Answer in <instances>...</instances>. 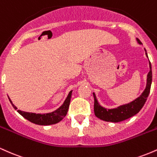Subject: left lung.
<instances>
[{
  "label": "left lung",
  "mask_w": 157,
  "mask_h": 157,
  "mask_svg": "<svg viewBox=\"0 0 157 157\" xmlns=\"http://www.w3.org/2000/svg\"><path fill=\"white\" fill-rule=\"evenodd\" d=\"M136 40H137L139 44H142L140 40L138 38H136ZM145 54L147 57V52H145ZM149 66H150V71L147 74V85L145 91L142 92V94L138 98H136V100H134L130 103L119 106L117 109H106L99 104V102L97 100L96 96H95V94L93 93L94 97V110L95 116L100 120L106 122H119L127 120V119L136 114L143 107L144 104L146 102L149 93H150L151 82H152V70H151V64L150 61H149Z\"/></svg>",
  "instance_id": "1"
}]
</instances>
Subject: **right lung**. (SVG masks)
I'll use <instances>...</instances> for the list:
<instances>
[{
  "label": "right lung",
  "mask_w": 157,
  "mask_h": 157,
  "mask_svg": "<svg viewBox=\"0 0 157 157\" xmlns=\"http://www.w3.org/2000/svg\"><path fill=\"white\" fill-rule=\"evenodd\" d=\"M71 93H72V91H70L69 94H68V97H66L63 104L58 109H57L56 111H53V112L52 113L41 114V113L25 112V111H20V110H17V112H18L21 116H23L25 119L28 120L29 121L32 122V123L37 124V125H48L56 124L57 123V122L61 121V120L66 117V113L68 112V107H69L70 101H71ZM9 100H10L11 104L13 106L14 109L17 110V109L16 108V106L12 103V102L11 101L10 97H9Z\"/></svg>",
  "instance_id": "1"
}]
</instances>
